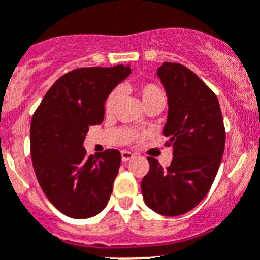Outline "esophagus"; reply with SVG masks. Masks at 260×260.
Returning <instances> with one entry per match:
<instances>
[{
  "instance_id": "34e87169",
  "label": "esophagus",
  "mask_w": 260,
  "mask_h": 260,
  "mask_svg": "<svg viewBox=\"0 0 260 260\" xmlns=\"http://www.w3.org/2000/svg\"><path fill=\"white\" fill-rule=\"evenodd\" d=\"M121 156H122V162H127V160H130L134 158V154L130 153V151H126V150H123V151L121 153Z\"/></svg>"
}]
</instances>
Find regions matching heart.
Returning a JSON list of instances; mask_svg holds the SVG:
<instances>
[{
	"label": "heart",
	"mask_w": 260,
	"mask_h": 260,
	"mask_svg": "<svg viewBox=\"0 0 260 260\" xmlns=\"http://www.w3.org/2000/svg\"><path fill=\"white\" fill-rule=\"evenodd\" d=\"M135 91L138 94L139 100L142 102L143 107L151 106V105H159L164 107L166 105V93H165L164 87L159 86L155 82H143L138 83L135 86ZM118 101H119V90L114 89L111 90L109 95L105 100V113L107 115H110L114 113L115 106H117Z\"/></svg>",
	"instance_id": "heart-1"
}]
</instances>
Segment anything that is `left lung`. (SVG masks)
Masks as SVG:
<instances>
[{
    "mask_svg": "<svg viewBox=\"0 0 260 260\" xmlns=\"http://www.w3.org/2000/svg\"><path fill=\"white\" fill-rule=\"evenodd\" d=\"M158 76L169 96L165 145L173 146L166 169L147 156L149 173L141 183L145 203L160 215L177 216L201 203L222 160L226 130L218 98L194 72L164 62Z\"/></svg>",
    "mask_w": 260,
    "mask_h": 260,
    "instance_id": "1",
    "label": "left lung"
}]
</instances>
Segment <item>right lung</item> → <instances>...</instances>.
Segmentation results:
<instances>
[{
	"label": "right lung",
	"instance_id": "1",
	"mask_svg": "<svg viewBox=\"0 0 260 260\" xmlns=\"http://www.w3.org/2000/svg\"><path fill=\"white\" fill-rule=\"evenodd\" d=\"M130 68H79L48 90L30 125V154L42 191L62 214L86 219L106 207L121 165V153L107 149L87 155L90 126L104 121L105 100L130 74Z\"/></svg>",
	"mask_w": 260,
	"mask_h": 260
}]
</instances>
